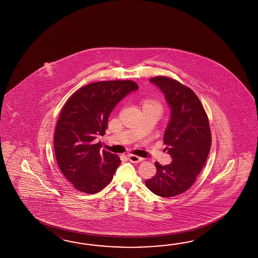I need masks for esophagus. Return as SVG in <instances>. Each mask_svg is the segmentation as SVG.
Wrapping results in <instances>:
<instances>
[{
    "instance_id": "34e87169",
    "label": "esophagus",
    "mask_w": 258,
    "mask_h": 258,
    "mask_svg": "<svg viewBox=\"0 0 258 258\" xmlns=\"http://www.w3.org/2000/svg\"><path fill=\"white\" fill-rule=\"evenodd\" d=\"M128 159L129 160L133 162V163H138V162H141L142 161L143 158H140V157H138V156H136V155H128Z\"/></svg>"
}]
</instances>
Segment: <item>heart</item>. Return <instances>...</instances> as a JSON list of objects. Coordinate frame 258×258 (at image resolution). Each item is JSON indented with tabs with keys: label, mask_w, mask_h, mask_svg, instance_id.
<instances>
[{
	"label": "heart",
	"mask_w": 258,
	"mask_h": 258,
	"mask_svg": "<svg viewBox=\"0 0 258 258\" xmlns=\"http://www.w3.org/2000/svg\"><path fill=\"white\" fill-rule=\"evenodd\" d=\"M141 105H142L143 110L145 109H157V110L161 111V104L159 103L157 99H151V98H144L141 100Z\"/></svg>",
	"instance_id": "heart-1"
}]
</instances>
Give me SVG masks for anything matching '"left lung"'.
Listing matches in <instances>:
<instances>
[{"instance_id": "obj_1", "label": "left lung", "mask_w": 258, "mask_h": 258, "mask_svg": "<svg viewBox=\"0 0 258 258\" xmlns=\"http://www.w3.org/2000/svg\"><path fill=\"white\" fill-rule=\"evenodd\" d=\"M150 82L165 94L171 109L163 141L172 162H156V175L145 181L151 192L171 198L187 191L197 180L211 147L209 117L197 94L187 86L168 77H154Z\"/></svg>"}]
</instances>
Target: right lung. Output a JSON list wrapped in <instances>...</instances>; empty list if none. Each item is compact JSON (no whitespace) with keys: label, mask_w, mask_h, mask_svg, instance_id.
Segmentation results:
<instances>
[{"label":"right lung","mask_w":258,"mask_h":258,"mask_svg":"<svg viewBox=\"0 0 258 258\" xmlns=\"http://www.w3.org/2000/svg\"><path fill=\"white\" fill-rule=\"evenodd\" d=\"M138 86L132 80L91 83L77 91L63 105L54 133L55 157L60 171L80 192L96 194L112 180L121 159L100 151L108 119L117 103Z\"/></svg>","instance_id":"1"}]
</instances>
